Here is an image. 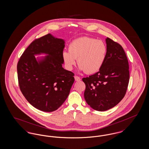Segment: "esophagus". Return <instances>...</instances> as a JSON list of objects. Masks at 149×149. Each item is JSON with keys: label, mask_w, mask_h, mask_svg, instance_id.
I'll list each match as a JSON object with an SVG mask.
<instances>
[{"label": "esophagus", "mask_w": 149, "mask_h": 149, "mask_svg": "<svg viewBox=\"0 0 149 149\" xmlns=\"http://www.w3.org/2000/svg\"><path fill=\"white\" fill-rule=\"evenodd\" d=\"M74 78H75V81H80V77H79L78 76H75Z\"/></svg>", "instance_id": "esophagus-1"}]
</instances>
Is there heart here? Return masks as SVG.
Listing matches in <instances>:
<instances>
[{
	"label": "heart",
	"mask_w": 149,
	"mask_h": 149,
	"mask_svg": "<svg viewBox=\"0 0 149 149\" xmlns=\"http://www.w3.org/2000/svg\"><path fill=\"white\" fill-rule=\"evenodd\" d=\"M107 52L106 45L103 41L82 37L71 41L69 45V51H64L62 56L68 70L72 69L77 59L81 70L87 74H93L103 66Z\"/></svg>",
	"instance_id": "1"
}]
</instances>
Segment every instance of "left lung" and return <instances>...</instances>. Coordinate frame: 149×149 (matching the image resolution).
I'll return each instance as SVG.
<instances>
[{"label":"left lung","instance_id":"left-lung-1","mask_svg":"<svg viewBox=\"0 0 149 149\" xmlns=\"http://www.w3.org/2000/svg\"><path fill=\"white\" fill-rule=\"evenodd\" d=\"M105 62L99 71L82 79L85 83L84 98L91 107L98 111L109 109L125 97L130 72L127 57L119 43L107 37Z\"/></svg>","mask_w":149,"mask_h":149}]
</instances>
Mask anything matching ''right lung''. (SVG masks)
Wrapping results in <instances>:
<instances>
[{
	"instance_id": "add662e5",
	"label": "right lung",
	"mask_w": 149,
	"mask_h": 149,
	"mask_svg": "<svg viewBox=\"0 0 149 149\" xmlns=\"http://www.w3.org/2000/svg\"><path fill=\"white\" fill-rule=\"evenodd\" d=\"M65 41L47 34L35 40L17 64L18 84L29 103L43 112L56 111L68 98L74 74L62 67ZM48 55L37 61L34 55Z\"/></svg>"
}]
</instances>
